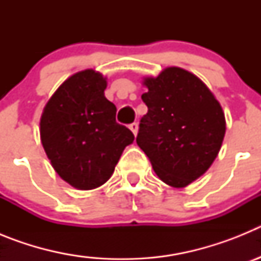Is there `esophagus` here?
<instances>
[{
    "label": "esophagus",
    "mask_w": 261,
    "mask_h": 261,
    "mask_svg": "<svg viewBox=\"0 0 261 261\" xmlns=\"http://www.w3.org/2000/svg\"><path fill=\"white\" fill-rule=\"evenodd\" d=\"M129 129L132 130L133 135L137 136V132H138V124L137 123H132L130 125H129Z\"/></svg>",
    "instance_id": "obj_1"
}]
</instances>
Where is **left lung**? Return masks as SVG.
I'll return each mask as SVG.
<instances>
[{
  "instance_id": "8db88e82",
  "label": "left lung",
  "mask_w": 261,
  "mask_h": 261,
  "mask_svg": "<svg viewBox=\"0 0 261 261\" xmlns=\"http://www.w3.org/2000/svg\"><path fill=\"white\" fill-rule=\"evenodd\" d=\"M142 85L147 114L136 141L163 183L184 188L220 153L226 132L222 107L199 77L177 66L144 77Z\"/></svg>"
}]
</instances>
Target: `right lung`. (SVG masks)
I'll return each mask as SVG.
<instances>
[{
    "mask_svg": "<svg viewBox=\"0 0 261 261\" xmlns=\"http://www.w3.org/2000/svg\"><path fill=\"white\" fill-rule=\"evenodd\" d=\"M107 78L93 69L60 85L40 117V140L61 179L81 191L103 186L124 149L135 140L116 123V107L105 96Z\"/></svg>",
    "mask_w": 261,
    "mask_h": 261,
    "instance_id": "1",
    "label": "right lung"
}]
</instances>
